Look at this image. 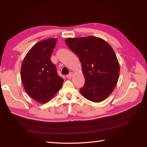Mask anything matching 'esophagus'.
Wrapping results in <instances>:
<instances>
[{
    "label": "esophagus",
    "instance_id": "esophagus-1",
    "mask_svg": "<svg viewBox=\"0 0 147 147\" xmlns=\"http://www.w3.org/2000/svg\"><path fill=\"white\" fill-rule=\"evenodd\" d=\"M73 74H74V73H73V72H71V73H70L69 74H68V75H67V78L71 79V78H72V76H73Z\"/></svg>",
    "mask_w": 147,
    "mask_h": 147
}]
</instances>
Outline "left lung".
<instances>
[{"label":"left lung","instance_id":"1","mask_svg":"<svg viewBox=\"0 0 147 147\" xmlns=\"http://www.w3.org/2000/svg\"><path fill=\"white\" fill-rule=\"evenodd\" d=\"M68 47L78 56L85 83L80 92L93 102L107 98L115 88L119 64L114 50L102 38L89 36L65 39Z\"/></svg>","mask_w":147,"mask_h":147}]
</instances>
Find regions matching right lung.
Masks as SVG:
<instances>
[{
  "label": "right lung",
  "instance_id": "1",
  "mask_svg": "<svg viewBox=\"0 0 147 147\" xmlns=\"http://www.w3.org/2000/svg\"><path fill=\"white\" fill-rule=\"evenodd\" d=\"M57 40L49 38L36 43L28 52L21 65L24 88L30 97L40 104L51 100L64 82L51 60Z\"/></svg>",
  "mask_w": 147,
  "mask_h": 147
}]
</instances>
